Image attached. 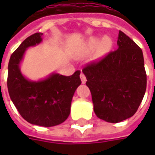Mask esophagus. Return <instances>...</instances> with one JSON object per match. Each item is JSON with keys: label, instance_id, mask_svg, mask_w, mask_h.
<instances>
[{"label": "esophagus", "instance_id": "obj_1", "mask_svg": "<svg viewBox=\"0 0 155 155\" xmlns=\"http://www.w3.org/2000/svg\"><path fill=\"white\" fill-rule=\"evenodd\" d=\"M80 78L81 81H82V84H85L86 83V78H85V76H84V74L83 72H81Z\"/></svg>", "mask_w": 155, "mask_h": 155}]
</instances>
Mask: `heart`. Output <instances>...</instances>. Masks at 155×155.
Here are the masks:
<instances>
[{
    "label": "heart",
    "mask_w": 155,
    "mask_h": 155,
    "mask_svg": "<svg viewBox=\"0 0 155 155\" xmlns=\"http://www.w3.org/2000/svg\"><path fill=\"white\" fill-rule=\"evenodd\" d=\"M97 52L96 57L97 58H102L105 54H107L112 47V40L109 36H104L103 39H100L98 38H91L88 39L85 45V51H92L96 47Z\"/></svg>",
    "instance_id": "heart-1"
}]
</instances>
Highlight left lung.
Here are the masks:
<instances>
[{"label":"left lung","instance_id":"8db88e82","mask_svg":"<svg viewBox=\"0 0 155 155\" xmlns=\"http://www.w3.org/2000/svg\"><path fill=\"white\" fill-rule=\"evenodd\" d=\"M117 45V50L83 69L95 114L111 123L134 116L147 88L141 49L122 31H119Z\"/></svg>","mask_w":155,"mask_h":155}]
</instances>
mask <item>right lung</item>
<instances>
[{"mask_svg":"<svg viewBox=\"0 0 155 155\" xmlns=\"http://www.w3.org/2000/svg\"><path fill=\"white\" fill-rule=\"evenodd\" d=\"M42 35L43 33H36L29 36L11 55L8 90L12 102L27 122L42 127H52L68 118L73 95L81 84L80 71L68 77L51 73L43 80L26 78L21 73L20 64L27 48L42 41Z\"/></svg>","mask_w":155,"mask_h":155,"instance_id":"add662e5","label":"right lung"}]
</instances>
